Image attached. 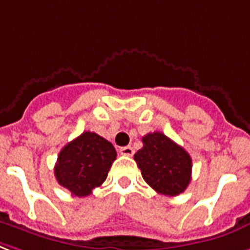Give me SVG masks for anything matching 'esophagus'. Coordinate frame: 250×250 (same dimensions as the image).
Wrapping results in <instances>:
<instances>
[{
	"label": "esophagus",
	"mask_w": 250,
	"mask_h": 250,
	"mask_svg": "<svg viewBox=\"0 0 250 250\" xmlns=\"http://www.w3.org/2000/svg\"><path fill=\"white\" fill-rule=\"evenodd\" d=\"M119 153L123 156H132L133 155V149H132V146H122L121 149H119Z\"/></svg>",
	"instance_id": "1"
}]
</instances>
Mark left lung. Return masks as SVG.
Masks as SVG:
<instances>
[{
    "label": "left lung",
    "instance_id": "left-lung-1",
    "mask_svg": "<svg viewBox=\"0 0 250 250\" xmlns=\"http://www.w3.org/2000/svg\"><path fill=\"white\" fill-rule=\"evenodd\" d=\"M133 159L144 181L160 194L180 195L191 181V157L163 132L146 133Z\"/></svg>",
    "mask_w": 250,
    "mask_h": 250
}]
</instances>
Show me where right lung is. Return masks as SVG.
Returning <instances> with one entry per match:
<instances>
[{
  "instance_id": "add662e5",
  "label": "right lung",
  "mask_w": 250,
  "mask_h": 250,
  "mask_svg": "<svg viewBox=\"0 0 250 250\" xmlns=\"http://www.w3.org/2000/svg\"><path fill=\"white\" fill-rule=\"evenodd\" d=\"M115 159L117 150L111 143L95 132L85 131L60 150L55 177L72 195L86 197L104 184Z\"/></svg>"
}]
</instances>
